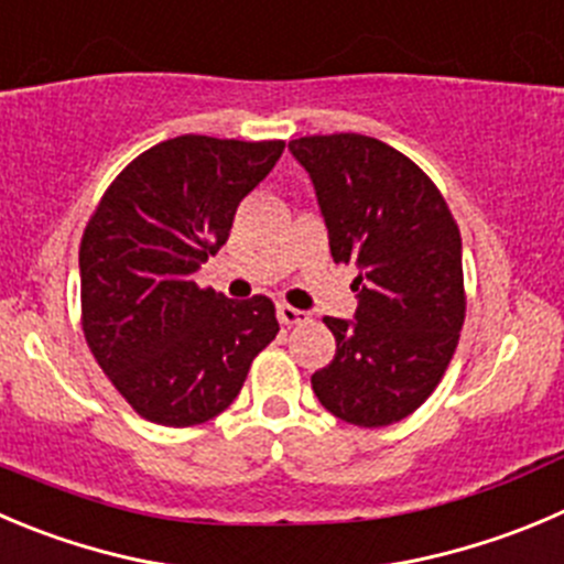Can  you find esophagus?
Instances as JSON below:
<instances>
[{
	"mask_svg": "<svg viewBox=\"0 0 564 564\" xmlns=\"http://www.w3.org/2000/svg\"><path fill=\"white\" fill-rule=\"evenodd\" d=\"M275 314H278V319H281V325H300V322L308 319V314H305V311L292 308L289 303H278Z\"/></svg>",
	"mask_w": 564,
	"mask_h": 564,
	"instance_id": "1",
	"label": "esophagus"
}]
</instances>
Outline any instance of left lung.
<instances>
[{
  "instance_id": "left-lung-1",
  "label": "left lung",
  "mask_w": 564,
  "mask_h": 564,
  "mask_svg": "<svg viewBox=\"0 0 564 564\" xmlns=\"http://www.w3.org/2000/svg\"><path fill=\"white\" fill-rule=\"evenodd\" d=\"M314 184L333 261L358 267L352 319L325 316L336 355L311 375L347 424L386 427L444 377L463 319V242L449 206L413 162L366 134L289 143Z\"/></svg>"
}]
</instances>
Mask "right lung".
I'll use <instances>...</instances> for the list:
<instances>
[{
  "label": "right lung",
  "instance_id": "right-lung-1",
  "mask_svg": "<svg viewBox=\"0 0 564 564\" xmlns=\"http://www.w3.org/2000/svg\"><path fill=\"white\" fill-rule=\"evenodd\" d=\"M281 154V140L173 137L137 156L87 223L82 327L143 419L165 427L215 419L278 336L272 300H228L193 275L228 242L237 206Z\"/></svg>",
  "mask_w": 564,
  "mask_h": 564
}]
</instances>
